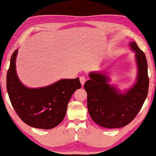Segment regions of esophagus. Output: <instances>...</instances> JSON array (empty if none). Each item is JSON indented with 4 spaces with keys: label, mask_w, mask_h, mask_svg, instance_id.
Returning <instances> with one entry per match:
<instances>
[{
    "label": "esophagus",
    "mask_w": 156,
    "mask_h": 156,
    "mask_svg": "<svg viewBox=\"0 0 156 156\" xmlns=\"http://www.w3.org/2000/svg\"><path fill=\"white\" fill-rule=\"evenodd\" d=\"M79 79H80V82H81V83L82 86H83V84L85 83V81H86V78H85V77H84V76H81L80 78H79Z\"/></svg>",
    "instance_id": "esophagus-1"
}]
</instances>
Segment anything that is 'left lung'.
Returning <instances> with one entry per match:
<instances>
[{"mask_svg":"<svg viewBox=\"0 0 156 156\" xmlns=\"http://www.w3.org/2000/svg\"><path fill=\"white\" fill-rule=\"evenodd\" d=\"M130 46L136 52L138 65L137 81L131 90L126 94L119 93L108 83L107 76L100 73H90V79L84 84L91 118L106 128H120L129 124L137 115L147 96L149 81L145 55L135 42Z\"/></svg>","mask_w":156,"mask_h":156,"instance_id":"left-lung-1","label":"left lung"}]
</instances>
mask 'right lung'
<instances>
[{
	"mask_svg": "<svg viewBox=\"0 0 156 156\" xmlns=\"http://www.w3.org/2000/svg\"><path fill=\"white\" fill-rule=\"evenodd\" d=\"M17 50L12 53L7 75V89L11 103L20 118L34 128L50 129L64 119L69 101L81 88L79 78L61 79L49 86L30 89L19 80L15 70Z\"/></svg>",
	"mask_w": 156,
	"mask_h": 156,
	"instance_id": "add662e5",
	"label": "right lung"
}]
</instances>
